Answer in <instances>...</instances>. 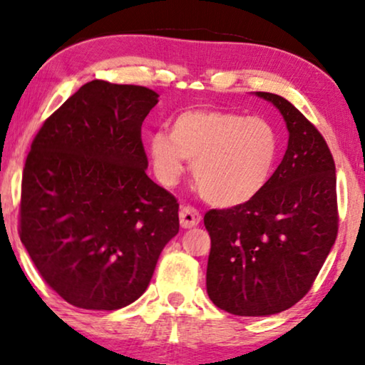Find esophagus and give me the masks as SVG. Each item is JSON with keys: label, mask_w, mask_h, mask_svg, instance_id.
I'll use <instances>...</instances> for the list:
<instances>
[{"label": "esophagus", "mask_w": 365, "mask_h": 365, "mask_svg": "<svg viewBox=\"0 0 365 365\" xmlns=\"http://www.w3.org/2000/svg\"><path fill=\"white\" fill-rule=\"evenodd\" d=\"M179 221H181V226L184 229L197 226L199 221H201V212L197 211L194 206H182L181 211H179Z\"/></svg>", "instance_id": "34e87169"}]
</instances>
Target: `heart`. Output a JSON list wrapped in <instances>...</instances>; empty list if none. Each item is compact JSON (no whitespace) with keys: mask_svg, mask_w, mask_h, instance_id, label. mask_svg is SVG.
<instances>
[{"mask_svg":"<svg viewBox=\"0 0 365 365\" xmlns=\"http://www.w3.org/2000/svg\"><path fill=\"white\" fill-rule=\"evenodd\" d=\"M279 134L261 116L222 109H187L174 118L171 134L149 138L154 173L171 186L191 159L197 191L207 202L234 207L252 201L271 181Z\"/></svg>","mask_w":365,"mask_h":365,"instance_id":"b5f03b06","label":"heart"}]
</instances>
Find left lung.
<instances>
[{
  "mask_svg": "<svg viewBox=\"0 0 365 365\" xmlns=\"http://www.w3.org/2000/svg\"><path fill=\"white\" fill-rule=\"evenodd\" d=\"M256 94L284 116L287 151L252 201L204 214L209 299L251 317L286 311L311 291L339 229L336 164L326 139L286 98Z\"/></svg>",
  "mask_w": 365,
  "mask_h": 365,
  "instance_id": "obj_1",
  "label": "left lung"
}]
</instances>
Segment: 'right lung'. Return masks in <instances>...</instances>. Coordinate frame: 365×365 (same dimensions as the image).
Masks as SVG:
<instances>
[{
	"mask_svg": "<svg viewBox=\"0 0 365 365\" xmlns=\"http://www.w3.org/2000/svg\"><path fill=\"white\" fill-rule=\"evenodd\" d=\"M159 94L94 79L43 123L23 169L19 239L64 301L114 311L148 289L179 231L178 199L146 174Z\"/></svg>",
	"mask_w": 365,
	"mask_h": 365,
	"instance_id": "right-lung-1",
	"label": "right lung"
}]
</instances>
